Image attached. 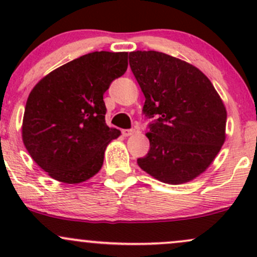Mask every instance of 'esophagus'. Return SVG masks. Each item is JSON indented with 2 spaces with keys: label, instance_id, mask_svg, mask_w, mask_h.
Segmentation results:
<instances>
[{
  "label": "esophagus",
  "instance_id": "34e87169",
  "mask_svg": "<svg viewBox=\"0 0 257 257\" xmlns=\"http://www.w3.org/2000/svg\"><path fill=\"white\" fill-rule=\"evenodd\" d=\"M135 133V129H123L122 131V134L124 135V137H131Z\"/></svg>",
  "mask_w": 257,
  "mask_h": 257
}]
</instances>
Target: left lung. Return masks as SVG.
<instances>
[{
  "label": "left lung",
  "mask_w": 257,
  "mask_h": 257,
  "mask_svg": "<svg viewBox=\"0 0 257 257\" xmlns=\"http://www.w3.org/2000/svg\"><path fill=\"white\" fill-rule=\"evenodd\" d=\"M129 65L145 95L143 113L155 118L139 167L170 185L197 178L226 138L227 112L214 85L193 65L161 52L129 53Z\"/></svg>",
  "instance_id": "1"
}]
</instances>
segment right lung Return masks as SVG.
<instances>
[{
    "label": "right lung",
    "instance_id": "1",
    "mask_svg": "<svg viewBox=\"0 0 257 257\" xmlns=\"http://www.w3.org/2000/svg\"><path fill=\"white\" fill-rule=\"evenodd\" d=\"M128 53L93 52L58 67L35 85L26 101L23 141L53 179L78 184L95 175L118 129L105 122V91L124 75Z\"/></svg>",
    "mask_w": 257,
    "mask_h": 257
}]
</instances>
